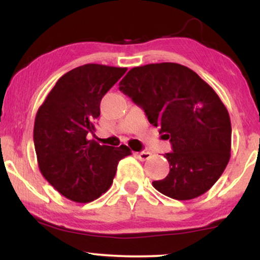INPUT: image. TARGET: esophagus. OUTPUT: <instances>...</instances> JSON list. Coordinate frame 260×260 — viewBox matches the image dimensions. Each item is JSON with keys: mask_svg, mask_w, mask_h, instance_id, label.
<instances>
[{"mask_svg": "<svg viewBox=\"0 0 260 260\" xmlns=\"http://www.w3.org/2000/svg\"><path fill=\"white\" fill-rule=\"evenodd\" d=\"M137 157L138 159H141V161H147L151 157V154L149 151H141V152H137Z\"/></svg>", "mask_w": 260, "mask_h": 260, "instance_id": "esophagus-1", "label": "esophagus"}]
</instances>
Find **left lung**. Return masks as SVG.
Returning a JSON list of instances; mask_svg holds the SVG:
<instances>
[{
	"label": "left lung",
	"mask_w": 260,
	"mask_h": 260,
	"mask_svg": "<svg viewBox=\"0 0 260 260\" xmlns=\"http://www.w3.org/2000/svg\"><path fill=\"white\" fill-rule=\"evenodd\" d=\"M119 90L172 143L173 151L165 155L169 174L152 186L175 200L205 194L231 156L230 115L215 91L194 71L175 62L134 67Z\"/></svg>",
	"instance_id": "obj_1"
}]
</instances>
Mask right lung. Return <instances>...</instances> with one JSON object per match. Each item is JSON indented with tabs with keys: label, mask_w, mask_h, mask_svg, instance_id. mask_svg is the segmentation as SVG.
Here are the masks:
<instances>
[{
	"label": "right lung",
	"mask_w": 260,
	"mask_h": 260,
	"mask_svg": "<svg viewBox=\"0 0 260 260\" xmlns=\"http://www.w3.org/2000/svg\"><path fill=\"white\" fill-rule=\"evenodd\" d=\"M125 67L86 63L60 78L39 108L34 147L40 172L63 197L86 204L112 184L120 159L131 155L126 145H101L87 135L101 115V101Z\"/></svg>",
	"instance_id": "obj_1"
}]
</instances>
